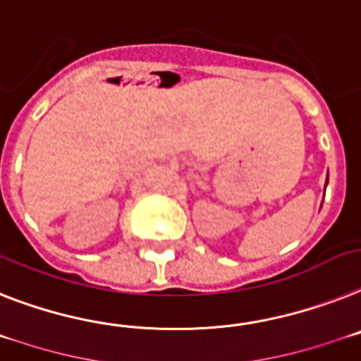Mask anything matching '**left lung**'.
Masks as SVG:
<instances>
[{
	"mask_svg": "<svg viewBox=\"0 0 361 361\" xmlns=\"http://www.w3.org/2000/svg\"><path fill=\"white\" fill-rule=\"evenodd\" d=\"M326 183H329V178H326ZM326 187V185H325Z\"/></svg>",
	"mask_w": 361,
	"mask_h": 361,
	"instance_id": "1",
	"label": "left lung"
}]
</instances>
